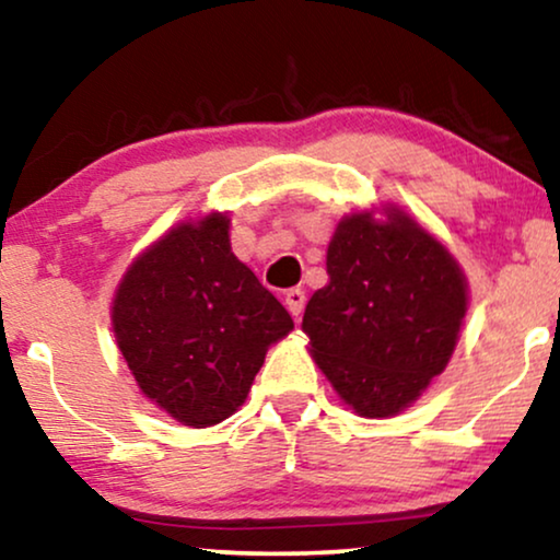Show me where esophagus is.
Returning a JSON list of instances; mask_svg holds the SVG:
<instances>
[{
	"mask_svg": "<svg viewBox=\"0 0 560 560\" xmlns=\"http://www.w3.org/2000/svg\"><path fill=\"white\" fill-rule=\"evenodd\" d=\"M284 302H287L289 313H292L296 320H300V315H302V310H304V292H302V289H289L287 296H284Z\"/></svg>",
	"mask_w": 560,
	"mask_h": 560,
	"instance_id": "obj_1",
	"label": "esophagus"
}]
</instances>
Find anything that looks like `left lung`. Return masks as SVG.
<instances>
[{
  "instance_id": "obj_1",
  "label": "left lung",
  "mask_w": 560,
  "mask_h": 560,
  "mask_svg": "<svg viewBox=\"0 0 560 560\" xmlns=\"http://www.w3.org/2000/svg\"><path fill=\"white\" fill-rule=\"evenodd\" d=\"M338 222L328 287L304 307L310 353L346 406L366 419L400 413L444 372L468 310L450 250L400 209Z\"/></svg>"
}]
</instances>
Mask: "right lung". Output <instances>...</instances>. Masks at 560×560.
<instances>
[{
	"mask_svg": "<svg viewBox=\"0 0 560 560\" xmlns=\"http://www.w3.org/2000/svg\"><path fill=\"white\" fill-rule=\"evenodd\" d=\"M110 320L139 390L194 429L230 419L268 346L294 328L284 304L235 258L219 211L178 224L133 260Z\"/></svg>",
	"mask_w": 560,
	"mask_h": 560,
	"instance_id": "right-lung-1",
	"label": "right lung"
}]
</instances>
